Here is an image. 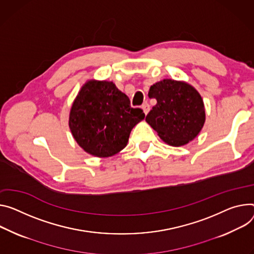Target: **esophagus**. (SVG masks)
Instances as JSON below:
<instances>
[{"label":"esophagus","instance_id":"34e87169","mask_svg":"<svg viewBox=\"0 0 254 254\" xmlns=\"http://www.w3.org/2000/svg\"><path fill=\"white\" fill-rule=\"evenodd\" d=\"M142 109H143V111H144L145 114H148V112L150 111V105H149L148 103H144V104L142 105Z\"/></svg>","mask_w":254,"mask_h":254}]
</instances>
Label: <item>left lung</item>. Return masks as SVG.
Masks as SVG:
<instances>
[{
  "label": "left lung",
  "mask_w": 254,
  "mask_h": 254,
  "mask_svg": "<svg viewBox=\"0 0 254 254\" xmlns=\"http://www.w3.org/2000/svg\"><path fill=\"white\" fill-rule=\"evenodd\" d=\"M149 97L155 98L146 122L160 139L173 147L189 144L200 132L205 109L197 90L184 81L164 79L153 84Z\"/></svg>",
  "instance_id": "8db88e82"
}]
</instances>
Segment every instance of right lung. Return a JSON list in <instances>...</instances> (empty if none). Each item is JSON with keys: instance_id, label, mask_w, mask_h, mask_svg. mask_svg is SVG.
Returning a JSON list of instances; mask_svg holds the SVG:
<instances>
[{"instance_id": "add662e5", "label": "right lung", "mask_w": 254, "mask_h": 254, "mask_svg": "<svg viewBox=\"0 0 254 254\" xmlns=\"http://www.w3.org/2000/svg\"><path fill=\"white\" fill-rule=\"evenodd\" d=\"M145 119L140 108L113 82L88 80L73 101L68 127L77 144L88 154L107 158L121 152L132 127Z\"/></svg>"}]
</instances>
